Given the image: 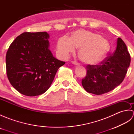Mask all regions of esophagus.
Wrapping results in <instances>:
<instances>
[{"instance_id":"obj_1","label":"esophagus","mask_w":134,"mask_h":134,"mask_svg":"<svg viewBox=\"0 0 134 134\" xmlns=\"http://www.w3.org/2000/svg\"><path fill=\"white\" fill-rule=\"evenodd\" d=\"M72 64H74V65H79V63L78 62H75V61H73V62H72Z\"/></svg>"}]
</instances>
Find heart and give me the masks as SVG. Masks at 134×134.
<instances>
[{
	"label": "heart",
	"instance_id": "obj_1",
	"mask_svg": "<svg viewBox=\"0 0 134 134\" xmlns=\"http://www.w3.org/2000/svg\"><path fill=\"white\" fill-rule=\"evenodd\" d=\"M57 51L60 55L67 57L80 48L79 57L85 63L94 65L100 63L106 58L109 50V44L107 40L99 35L85 30H78L70 38L63 36L57 43Z\"/></svg>",
	"mask_w": 134,
	"mask_h": 134
}]
</instances>
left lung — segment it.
I'll use <instances>...</instances> for the list:
<instances>
[{
	"label": "left lung",
	"instance_id": "left-lung-1",
	"mask_svg": "<svg viewBox=\"0 0 134 134\" xmlns=\"http://www.w3.org/2000/svg\"><path fill=\"white\" fill-rule=\"evenodd\" d=\"M131 62L126 44L118 38L115 52L98 65H87L86 76L82 85L87 92L96 95L110 92L120 85L126 76Z\"/></svg>",
	"mask_w": 134,
	"mask_h": 134
}]
</instances>
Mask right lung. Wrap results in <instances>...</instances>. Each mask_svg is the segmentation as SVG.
Here are the masks:
<instances>
[{"label":"right lung","mask_w":134,"mask_h":134,"mask_svg":"<svg viewBox=\"0 0 134 134\" xmlns=\"http://www.w3.org/2000/svg\"><path fill=\"white\" fill-rule=\"evenodd\" d=\"M49 35L24 32L14 40L6 53L7 75L11 85L22 94L36 96L49 89L57 71L65 64L49 49Z\"/></svg>","instance_id":"add662e5"}]
</instances>
